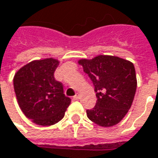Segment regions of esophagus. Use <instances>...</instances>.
I'll use <instances>...</instances> for the list:
<instances>
[{"label":"esophagus","mask_w":158,"mask_h":158,"mask_svg":"<svg viewBox=\"0 0 158 158\" xmlns=\"http://www.w3.org/2000/svg\"><path fill=\"white\" fill-rule=\"evenodd\" d=\"M79 98V93H76L74 95V97H73V99H75V100H78Z\"/></svg>","instance_id":"esophagus-1"}]
</instances>
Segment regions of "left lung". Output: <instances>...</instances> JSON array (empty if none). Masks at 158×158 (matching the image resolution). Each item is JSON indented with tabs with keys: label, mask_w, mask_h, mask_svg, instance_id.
<instances>
[{
	"label": "left lung",
	"mask_w": 158,
	"mask_h": 158,
	"mask_svg": "<svg viewBox=\"0 0 158 158\" xmlns=\"http://www.w3.org/2000/svg\"><path fill=\"white\" fill-rule=\"evenodd\" d=\"M78 62L92 79L97 97L94 108L86 110L88 118L103 127L118 124L130 110L137 90L133 63L111 55Z\"/></svg>",
	"instance_id": "obj_1"
}]
</instances>
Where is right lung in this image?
Listing matches in <instances>:
<instances>
[{"mask_svg":"<svg viewBox=\"0 0 158 158\" xmlns=\"http://www.w3.org/2000/svg\"><path fill=\"white\" fill-rule=\"evenodd\" d=\"M60 61L48 58L33 60L16 72L14 88L20 110L34 124L49 126L60 121L71 104L63 85L54 79Z\"/></svg>","mask_w":158,"mask_h":158,"instance_id":"1","label":"right lung"}]
</instances>
